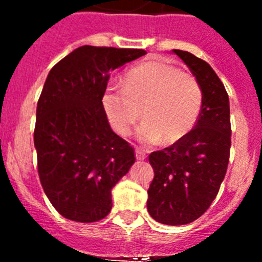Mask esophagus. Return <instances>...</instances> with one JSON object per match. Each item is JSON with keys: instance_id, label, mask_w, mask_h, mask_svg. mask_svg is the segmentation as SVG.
Segmentation results:
<instances>
[{"instance_id": "esophagus-1", "label": "esophagus", "mask_w": 262, "mask_h": 262, "mask_svg": "<svg viewBox=\"0 0 262 262\" xmlns=\"http://www.w3.org/2000/svg\"><path fill=\"white\" fill-rule=\"evenodd\" d=\"M145 157H147L145 152L143 151V149H140V148H138V149H136V159H138V160H144Z\"/></svg>"}]
</instances>
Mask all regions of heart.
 Returning a JSON list of instances; mask_svg holds the SVG:
<instances>
[{"label":"heart","mask_w":262,"mask_h":262,"mask_svg":"<svg viewBox=\"0 0 262 262\" xmlns=\"http://www.w3.org/2000/svg\"><path fill=\"white\" fill-rule=\"evenodd\" d=\"M202 103L196 78L163 60L129 69L124 88L107 86L102 96L103 110L119 135H128L143 117L145 122L138 135L147 144L161 140L170 145L182 140L195 126Z\"/></svg>","instance_id":"obj_1"}]
</instances>
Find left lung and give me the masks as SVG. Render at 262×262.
<instances>
[{"label": "left lung", "instance_id": "left-lung-1", "mask_svg": "<svg viewBox=\"0 0 262 262\" xmlns=\"http://www.w3.org/2000/svg\"><path fill=\"white\" fill-rule=\"evenodd\" d=\"M189 67L203 93L195 126L182 140L152 152L155 177L148 189L147 209L159 223L182 226L209 209L230 161V99L214 69L193 53L173 50Z\"/></svg>", "mask_w": 262, "mask_h": 262}]
</instances>
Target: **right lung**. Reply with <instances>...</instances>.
<instances>
[{"instance_id":"right-lung-1","label":"right lung","mask_w":262,"mask_h":262,"mask_svg":"<svg viewBox=\"0 0 262 262\" xmlns=\"http://www.w3.org/2000/svg\"><path fill=\"white\" fill-rule=\"evenodd\" d=\"M144 50L82 46L47 76L36 106L34 144L46 195L67 219L98 222L111 189L135 163L134 148L111 129L102 96L111 72Z\"/></svg>"}]
</instances>
